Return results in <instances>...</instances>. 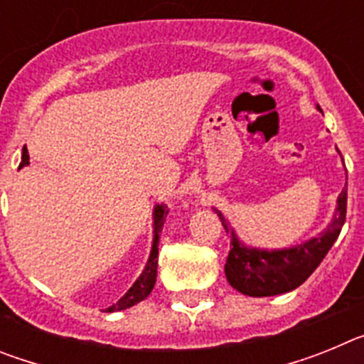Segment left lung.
<instances>
[{
    "label": "left lung",
    "mask_w": 364,
    "mask_h": 364,
    "mask_svg": "<svg viewBox=\"0 0 364 364\" xmlns=\"http://www.w3.org/2000/svg\"><path fill=\"white\" fill-rule=\"evenodd\" d=\"M346 198L348 193L343 189L337 198L332 222L323 233L299 246L273 252L244 246L231 230L230 222L220 211H217L222 226L231 239L230 255L224 266L228 282L235 290L250 297H269L295 290L323 262L339 237L341 228L346 220Z\"/></svg>",
    "instance_id": "left-lung-1"
}]
</instances>
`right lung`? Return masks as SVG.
Segmentation results:
<instances>
[{
  "label": "right lung",
  "instance_id": "add662e5",
  "mask_svg": "<svg viewBox=\"0 0 364 364\" xmlns=\"http://www.w3.org/2000/svg\"><path fill=\"white\" fill-rule=\"evenodd\" d=\"M27 164H28V153H27V149H23V154H21V164H19V167L27 166ZM167 213H169L167 205L162 204V205H156V208H154L153 247H151V255H149V260H147L146 268H144V272L140 273V277L134 281V284L131 286L129 290H127V294H125L120 301L114 302L112 306H109L105 311H120V310H125V308H131V306H134L136 302L144 301V299L151 294V290L154 288V282H156V266H159V239H160L159 235H160V231H162V226H164V222H166Z\"/></svg>",
  "mask_w": 364,
  "mask_h": 364
}]
</instances>
